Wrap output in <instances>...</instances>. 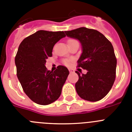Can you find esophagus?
<instances>
[{"label":"esophagus","instance_id":"1","mask_svg":"<svg viewBox=\"0 0 132 132\" xmlns=\"http://www.w3.org/2000/svg\"><path fill=\"white\" fill-rule=\"evenodd\" d=\"M69 71L70 73H74V70H73V69L69 68Z\"/></svg>","mask_w":132,"mask_h":132}]
</instances>
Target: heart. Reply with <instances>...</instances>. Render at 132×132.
Masks as SVG:
<instances>
[{"instance_id": "b5f03b06", "label": "heart", "mask_w": 132, "mask_h": 132, "mask_svg": "<svg viewBox=\"0 0 132 132\" xmlns=\"http://www.w3.org/2000/svg\"><path fill=\"white\" fill-rule=\"evenodd\" d=\"M69 41H73V39H70V40H69L68 42H69ZM65 63L66 64V65H69V64L70 63V61L69 60H66L65 61Z\"/></svg>"}]
</instances>
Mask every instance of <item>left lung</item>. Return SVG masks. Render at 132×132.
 Segmentation results:
<instances>
[{
    "instance_id": "obj_1",
    "label": "left lung",
    "mask_w": 132,
    "mask_h": 132,
    "mask_svg": "<svg viewBox=\"0 0 132 132\" xmlns=\"http://www.w3.org/2000/svg\"><path fill=\"white\" fill-rule=\"evenodd\" d=\"M65 33L67 37L78 39L82 46L78 67L87 73L80 75L76 71L78 95L90 102L100 101L109 93L116 79L117 60L112 45L101 32L85 27Z\"/></svg>"
}]
</instances>
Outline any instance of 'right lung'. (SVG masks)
<instances>
[{"label": "right lung", "mask_w": 132, "mask_h": 132, "mask_svg": "<svg viewBox=\"0 0 132 132\" xmlns=\"http://www.w3.org/2000/svg\"><path fill=\"white\" fill-rule=\"evenodd\" d=\"M65 36L63 31L39 30L20 44L15 57L17 77L24 93L35 103L47 105L61 94L69 70L59 65L51 71L45 67V63L52 56L55 44Z\"/></svg>", "instance_id": "obj_1"}]
</instances>
